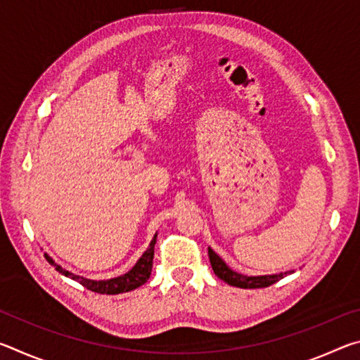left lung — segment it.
I'll return each instance as SVG.
<instances>
[{
  "mask_svg": "<svg viewBox=\"0 0 360 360\" xmlns=\"http://www.w3.org/2000/svg\"><path fill=\"white\" fill-rule=\"evenodd\" d=\"M208 255H210V262L212 270H214L216 276L221 278L222 281H225L230 285H235V288H241V289H257V288H268V285L275 284L279 279H283L284 276L294 273V270L284 271V273H276V275H262V276H246L241 275V273H236L235 270L225 264V262L219 257V255L212 251L211 248H208Z\"/></svg>",
  "mask_w": 360,
  "mask_h": 360,
  "instance_id": "8db88e82",
  "label": "left lung"
}]
</instances>
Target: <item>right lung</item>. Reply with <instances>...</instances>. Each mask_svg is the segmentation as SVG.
<instances>
[{"instance_id":"1","label":"right lung","mask_w":360,"mask_h":360,"mask_svg":"<svg viewBox=\"0 0 360 360\" xmlns=\"http://www.w3.org/2000/svg\"><path fill=\"white\" fill-rule=\"evenodd\" d=\"M155 240H157V235H154V238H152L149 248L146 249L144 254L138 259L135 266H133L130 271H127V273H124V275H120L117 278L101 279V281L79 276V275H75V273L65 270V268H62L58 264H56V260H53L47 252H44V257H46L49 264L56 266V270L58 273H62V275L66 276V278L75 279V281H77L79 284H82L84 288H87L89 290L98 292V294L115 295V294H124V292H130V290L139 288V285H143L146 281H148L149 276H150V271H152V259H154Z\"/></svg>"}]
</instances>
